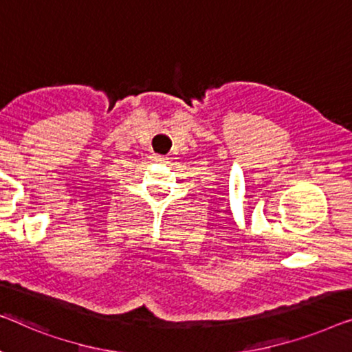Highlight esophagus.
Here are the masks:
<instances>
[{
  "label": "esophagus",
  "mask_w": 352,
  "mask_h": 352,
  "mask_svg": "<svg viewBox=\"0 0 352 352\" xmlns=\"http://www.w3.org/2000/svg\"><path fill=\"white\" fill-rule=\"evenodd\" d=\"M151 160L155 161V162H160V164H164V162H167V157H164V156H157V155L151 156Z\"/></svg>",
  "instance_id": "obj_1"
}]
</instances>
